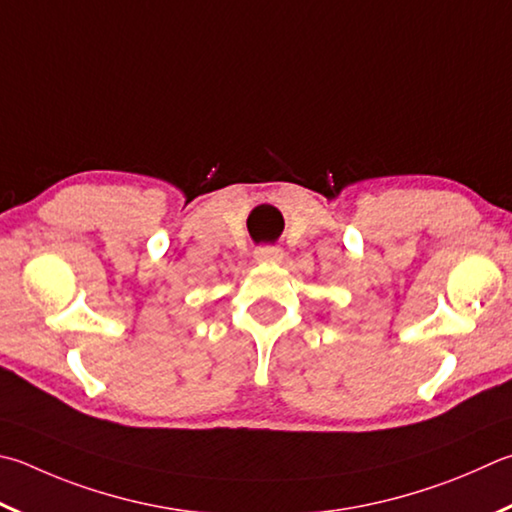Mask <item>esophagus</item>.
Here are the masks:
<instances>
[{"mask_svg":"<svg viewBox=\"0 0 512 512\" xmlns=\"http://www.w3.org/2000/svg\"><path fill=\"white\" fill-rule=\"evenodd\" d=\"M255 259L257 262H280L282 250L277 246H259L255 250Z\"/></svg>","mask_w":512,"mask_h":512,"instance_id":"34e87169","label":"esophagus"}]
</instances>
